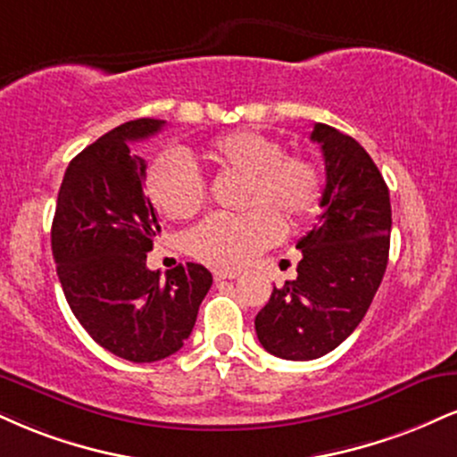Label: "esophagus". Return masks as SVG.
Returning a JSON list of instances; mask_svg holds the SVG:
<instances>
[{"label":"esophagus","mask_w":457,"mask_h":457,"mask_svg":"<svg viewBox=\"0 0 457 457\" xmlns=\"http://www.w3.org/2000/svg\"><path fill=\"white\" fill-rule=\"evenodd\" d=\"M214 281H225V278H238L240 270H234V268H219L214 270Z\"/></svg>","instance_id":"1"}]
</instances>
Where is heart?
Instances as JSON below:
<instances>
[{"label":"heart","mask_w":457,"mask_h":457,"mask_svg":"<svg viewBox=\"0 0 457 457\" xmlns=\"http://www.w3.org/2000/svg\"><path fill=\"white\" fill-rule=\"evenodd\" d=\"M221 172L245 176V214H212L189 236L197 260L214 266H245L277 243L287 228L304 223L321 200V174L309 157L283 153V145L255 129H234L202 148ZM145 191L151 204L174 221L195 217L206 200V183L180 151H166L148 168Z\"/></svg>","instance_id":"1"}]
</instances>
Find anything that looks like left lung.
I'll return each instance as SVG.
<instances>
[{"mask_svg": "<svg viewBox=\"0 0 457 457\" xmlns=\"http://www.w3.org/2000/svg\"><path fill=\"white\" fill-rule=\"evenodd\" d=\"M326 189L317 223L295 245V281L274 287L255 317L268 353L306 361L337 349L364 319L387 268L392 204L381 172L360 142L315 123Z\"/></svg>", "mask_w": 457, "mask_h": 457, "instance_id": "left-lung-1", "label": "left lung"}]
</instances>
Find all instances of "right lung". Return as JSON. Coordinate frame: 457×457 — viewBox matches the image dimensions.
<instances>
[{
    "instance_id": "obj_1",
    "label": "right lung",
    "mask_w": 457,
    "mask_h": 457,
    "mask_svg": "<svg viewBox=\"0 0 457 457\" xmlns=\"http://www.w3.org/2000/svg\"><path fill=\"white\" fill-rule=\"evenodd\" d=\"M163 125L159 119L129 120L71 159L51 229L71 312L100 347L136 364L183 347L212 285L200 263H179L166 278L146 268L162 228L142 187L146 163L129 145Z\"/></svg>"
}]
</instances>
